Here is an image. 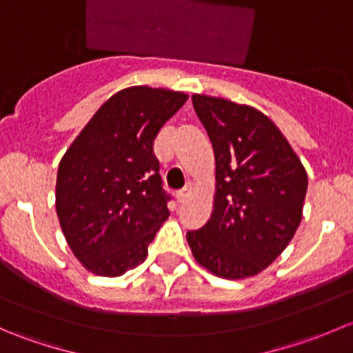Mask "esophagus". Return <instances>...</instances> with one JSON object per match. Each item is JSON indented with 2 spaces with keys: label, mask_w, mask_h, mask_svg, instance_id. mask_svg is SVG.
I'll use <instances>...</instances> for the list:
<instances>
[{
  "label": "esophagus",
  "mask_w": 353,
  "mask_h": 353,
  "mask_svg": "<svg viewBox=\"0 0 353 353\" xmlns=\"http://www.w3.org/2000/svg\"><path fill=\"white\" fill-rule=\"evenodd\" d=\"M190 193H191V184H188L186 188H183V190H181L179 193H177V201L183 203L184 199H186L188 196H190Z\"/></svg>",
  "instance_id": "esophagus-1"
}]
</instances>
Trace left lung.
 I'll return each mask as SVG.
<instances>
[{"mask_svg": "<svg viewBox=\"0 0 353 353\" xmlns=\"http://www.w3.org/2000/svg\"><path fill=\"white\" fill-rule=\"evenodd\" d=\"M216 165L213 213L186 234L193 256L216 276L258 275L287 248L302 219L307 174L279 128L249 105L193 95Z\"/></svg>", "mask_w": 353, "mask_h": 353, "instance_id": "left-lung-1", "label": "left lung"}]
</instances>
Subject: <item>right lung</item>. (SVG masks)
Returning a JSON list of instances; mask_svg holds the SVG:
<instances>
[{
    "label": "right lung",
    "mask_w": 353,
    "mask_h": 353,
    "mask_svg": "<svg viewBox=\"0 0 353 353\" xmlns=\"http://www.w3.org/2000/svg\"><path fill=\"white\" fill-rule=\"evenodd\" d=\"M186 101V94L165 88H124L101 105L63 155L56 212L88 272L119 276L147 258L170 199L154 140Z\"/></svg>",
    "instance_id": "obj_1"
}]
</instances>
